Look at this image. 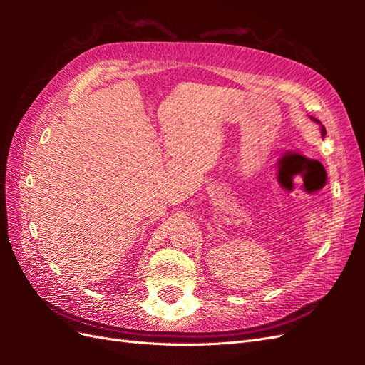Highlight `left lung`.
Returning <instances> with one entry per match:
<instances>
[{
	"instance_id": "8db88e82",
	"label": "left lung",
	"mask_w": 365,
	"mask_h": 365,
	"mask_svg": "<svg viewBox=\"0 0 365 365\" xmlns=\"http://www.w3.org/2000/svg\"><path fill=\"white\" fill-rule=\"evenodd\" d=\"M315 122H319V120H317V119H314ZM320 123V122H319ZM322 135H327V130H324V127H322Z\"/></svg>"
}]
</instances>
